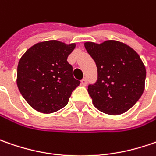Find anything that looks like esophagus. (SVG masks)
Returning <instances> with one entry per match:
<instances>
[{"mask_svg":"<svg viewBox=\"0 0 156 156\" xmlns=\"http://www.w3.org/2000/svg\"><path fill=\"white\" fill-rule=\"evenodd\" d=\"M87 79L86 78H83L82 80H81V84L83 85V86H86L87 85Z\"/></svg>","mask_w":156,"mask_h":156,"instance_id":"34e87169","label":"esophagus"}]
</instances>
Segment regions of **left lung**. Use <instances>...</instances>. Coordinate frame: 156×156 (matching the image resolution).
<instances>
[{"label":"left lung","instance_id":"obj_1","mask_svg":"<svg viewBox=\"0 0 156 156\" xmlns=\"http://www.w3.org/2000/svg\"><path fill=\"white\" fill-rule=\"evenodd\" d=\"M84 46L97 67V81L87 87L94 106L112 115L130 109L145 88L146 69L139 55L114 40L100 44L87 41Z\"/></svg>","mask_w":156,"mask_h":156}]
</instances>
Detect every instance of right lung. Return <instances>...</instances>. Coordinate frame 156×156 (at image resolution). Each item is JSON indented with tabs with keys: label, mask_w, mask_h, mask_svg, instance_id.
<instances>
[{
	"label": "right lung",
	"mask_w": 156,
	"mask_h": 156,
	"mask_svg": "<svg viewBox=\"0 0 156 156\" xmlns=\"http://www.w3.org/2000/svg\"><path fill=\"white\" fill-rule=\"evenodd\" d=\"M75 43L52 40L29 48L17 67V86L34 109L51 114L64 108L80 81L73 76L67 59Z\"/></svg>",
	"instance_id": "obj_1"
}]
</instances>
